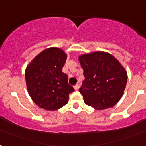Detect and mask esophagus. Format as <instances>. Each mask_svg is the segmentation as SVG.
<instances>
[{
	"mask_svg": "<svg viewBox=\"0 0 146 146\" xmlns=\"http://www.w3.org/2000/svg\"><path fill=\"white\" fill-rule=\"evenodd\" d=\"M73 88H74V89H75V90H78V89H79V88H80V86H79L78 84H76L75 86H73Z\"/></svg>",
	"mask_w": 146,
	"mask_h": 146,
	"instance_id": "obj_1",
	"label": "esophagus"
}]
</instances>
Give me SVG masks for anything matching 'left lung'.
<instances>
[{"label": "left lung", "instance_id": "8db88e82", "mask_svg": "<svg viewBox=\"0 0 146 146\" xmlns=\"http://www.w3.org/2000/svg\"><path fill=\"white\" fill-rule=\"evenodd\" d=\"M85 80L80 92L85 103L96 110L114 106L123 95L127 73L113 55L96 51L79 56Z\"/></svg>", "mask_w": 146, "mask_h": 146}]
</instances>
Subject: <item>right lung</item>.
Returning <instances> with one entry per match:
<instances>
[{
    "instance_id": "right-lung-1",
    "label": "right lung",
    "mask_w": 146,
    "mask_h": 146,
    "mask_svg": "<svg viewBox=\"0 0 146 146\" xmlns=\"http://www.w3.org/2000/svg\"><path fill=\"white\" fill-rule=\"evenodd\" d=\"M67 58L58 48L44 49L33 58L25 71L26 87L33 101L41 108L56 111L69 101L74 91L68 84V76L62 69Z\"/></svg>"
}]
</instances>
